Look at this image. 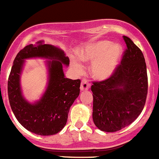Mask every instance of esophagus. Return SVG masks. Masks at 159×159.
I'll use <instances>...</instances> for the list:
<instances>
[{
	"instance_id": "1",
	"label": "esophagus",
	"mask_w": 159,
	"mask_h": 159,
	"mask_svg": "<svg viewBox=\"0 0 159 159\" xmlns=\"http://www.w3.org/2000/svg\"><path fill=\"white\" fill-rule=\"evenodd\" d=\"M89 88H90V84L88 82V80H83L80 85L81 91H87V90L89 89Z\"/></svg>"
}]
</instances>
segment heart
Segmentation results:
<instances>
[{"label": "heart", "mask_w": 159, "mask_h": 159, "mask_svg": "<svg viewBox=\"0 0 159 159\" xmlns=\"http://www.w3.org/2000/svg\"><path fill=\"white\" fill-rule=\"evenodd\" d=\"M122 56L123 48L108 40L90 43L78 52V58L80 61L86 64L93 63L91 72L98 80H104L113 74ZM71 66L78 75L84 73V67L77 61H73Z\"/></svg>", "instance_id": "1"}]
</instances>
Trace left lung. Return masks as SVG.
<instances>
[{"mask_svg": "<svg viewBox=\"0 0 159 159\" xmlns=\"http://www.w3.org/2000/svg\"><path fill=\"white\" fill-rule=\"evenodd\" d=\"M127 48L121 63L107 80L92 82L95 125L99 130L116 132L130 125L141 114L148 90L147 65L140 48L123 36Z\"/></svg>", "mask_w": 159, "mask_h": 159, "instance_id": "left-lung-1", "label": "left lung"}]
</instances>
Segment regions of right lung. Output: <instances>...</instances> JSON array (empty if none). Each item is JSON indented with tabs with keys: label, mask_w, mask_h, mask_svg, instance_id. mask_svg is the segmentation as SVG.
Listing matches in <instances>:
<instances>
[{
	"label": "right lung",
	"mask_w": 159,
	"mask_h": 159,
	"mask_svg": "<svg viewBox=\"0 0 159 159\" xmlns=\"http://www.w3.org/2000/svg\"><path fill=\"white\" fill-rule=\"evenodd\" d=\"M44 57L49 61V82L46 92L39 102L31 105L21 95L19 76L25 58ZM69 58L64 52L51 44L25 46L14 59L8 80V95L14 116L29 131L39 135L57 134L66 125L70 107L80 95V80L64 77L63 64L68 65Z\"/></svg>",
	"instance_id": "add662e5"
}]
</instances>
